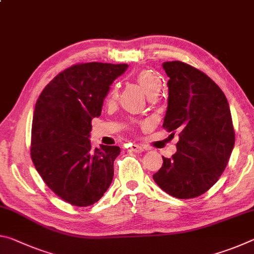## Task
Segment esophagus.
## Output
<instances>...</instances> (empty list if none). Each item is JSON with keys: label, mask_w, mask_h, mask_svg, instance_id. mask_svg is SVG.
Returning <instances> with one entry per match:
<instances>
[{"label": "esophagus", "mask_w": 254, "mask_h": 254, "mask_svg": "<svg viewBox=\"0 0 254 254\" xmlns=\"http://www.w3.org/2000/svg\"><path fill=\"white\" fill-rule=\"evenodd\" d=\"M130 150L133 152H142L143 151V147H141L140 144H131Z\"/></svg>", "instance_id": "obj_1"}]
</instances>
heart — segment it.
<instances>
[{
  "label": "heart",
  "instance_id": "obj_1",
  "mask_svg": "<svg viewBox=\"0 0 254 254\" xmlns=\"http://www.w3.org/2000/svg\"><path fill=\"white\" fill-rule=\"evenodd\" d=\"M137 83L140 84L142 91L145 93V95L149 96L153 93H159L161 89V80L159 77L152 72L151 70H142L139 72L136 76ZM119 96V87L118 85L112 86L111 91L107 95V102L114 103L118 100Z\"/></svg>",
  "mask_w": 254,
  "mask_h": 254
}]
</instances>
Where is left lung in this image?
Listing matches in <instances>:
<instances>
[{"instance_id":"obj_1","label":"left lung","mask_w":254,"mask_h":254,"mask_svg":"<svg viewBox=\"0 0 254 254\" xmlns=\"http://www.w3.org/2000/svg\"><path fill=\"white\" fill-rule=\"evenodd\" d=\"M162 67L169 77L162 127L180 132L177 152L162 157L153 180L176 198H194L217 182L229 162L235 142L230 106L204 72L182 62H166Z\"/></svg>"}]
</instances>
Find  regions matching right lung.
Returning <instances> with one entry per match:
<instances>
[{
	"mask_svg": "<svg viewBox=\"0 0 254 254\" xmlns=\"http://www.w3.org/2000/svg\"><path fill=\"white\" fill-rule=\"evenodd\" d=\"M127 64H78L60 72L36 103L31 159L47 186L75 206L93 205L114 176L117 145L92 148V120L101 115L112 83Z\"/></svg>",
	"mask_w": 254,
	"mask_h": 254,
	"instance_id": "right-lung-1",
	"label": "right lung"
}]
</instances>
